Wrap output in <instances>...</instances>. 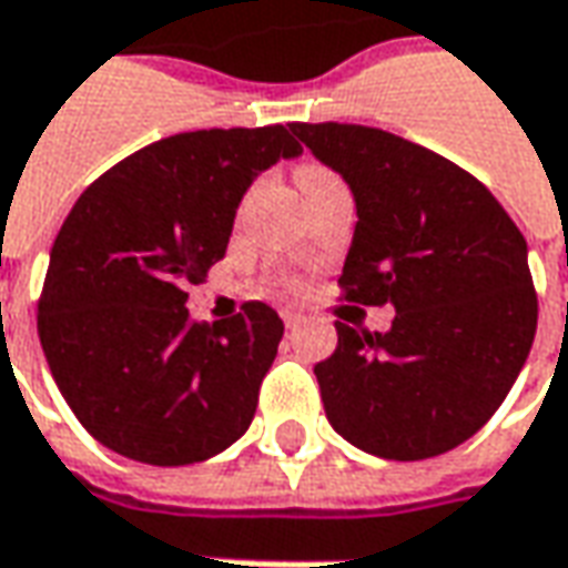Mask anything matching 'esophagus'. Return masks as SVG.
Listing matches in <instances>:
<instances>
[{"label": "esophagus", "instance_id": "34e87169", "mask_svg": "<svg viewBox=\"0 0 568 568\" xmlns=\"http://www.w3.org/2000/svg\"><path fill=\"white\" fill-rule=\"evenodd\" d=\"M280 314H283L285 326H295V323H298V321H302V317H304V314H302V311H298V307H283Z\"/></svg>", "mask_w": 568, "mask_h": 568}]
</instances>
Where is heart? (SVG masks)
Returning <instances> with one entry per match:
<instances>
[{
	"label": "heart",
	"instance_id": "obj_1",
	"mask_svg": "<svg viewBox=\"0 0 568 568\" xmlns=\"http://www.w3.org/2000/svg\"><path fill=\"white\" fill-rule=\"evenodd\" d=\"M323 179H333L326 169L321 166H302L298 169V185H307V182H323Z\"/></svg>",
	"mask_w": 568,
	"mask_h": 568
}]
</instances>
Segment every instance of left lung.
<instances>
[{
	"instance_id": "obj_1",
	"label": "left lung",
	"mask_w": 568,
	"mask_h": 568,
	"mask_svg": "<svg viewBox=\"0 0 568 568\" xmlns=\"http://www.w3.org/2000/svg\"><path fill=\"white\" fill-rule=\"evenodd\" d=\"M292 131L355 197L345 295L396 307L386 333L336 323L339 345L314 367L326 418L381 459L456 449L497 412L535 343L525 235L475 175L399 134Z\"/></svg>"
}]
</instances>
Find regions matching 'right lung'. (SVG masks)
<instances>
[{
    "label": "right lung",
    "mask_w": 568,
    "mask_h": 568,
    "mask_svg": "<svg viewBox=\"0 0 568 568\" xmlns=\"http://www.w3.org/2000/svg\"><path fill=\"white\" fill-rule=\"evenodd\" d=\"M295 156L283 125L185 131L131 153L71 206L37 333L93 440L144 465H191L251 427L283 321L247 302L232 321L194 323L185 288L225 257L254 179Z\"/></svg>",
    "instance_id": "add662e5"
}]
</instances>
